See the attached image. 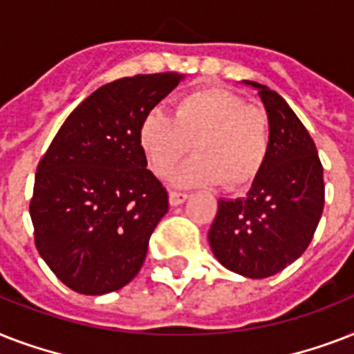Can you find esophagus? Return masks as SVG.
Instances as JSON below:
<instances>
[{"mask_svg":"<svg viewBox=\"0 0 354 354\" xmlns=\"http://www.w3.org/2000/svg\"><path fill=\"white\" fill-rule=\"evenodd\" d=\"M187 196L189 194L182 193V191H171V193H169V202H171V205H180L187 200Z\"/></svg>","mask_w":354,"mask_h":354,"instance_id":"esophagus-1","label":"esophagus"}]
</instances>
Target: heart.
I'll return each instance as SVG.
<instances>
[{"mask_svg":"<svg viewBox=\"0 0 354 354\" xmlns=\"http://www.w3.org/2000/svg\"><path fill=\"white\" fill-rule=\"evenodd\" d=\"M139 149L156 176H169L183 156H196L176 172L180 185L218 183L246 187L257 180L270 154V119L261 106L248 104L235 91L204 86L183 93L174 113L154 108L145 113Z\"/></svg>","mask_w":354,"mask_h":354,"instance_id":"1","label":"heart"}]
</instances>
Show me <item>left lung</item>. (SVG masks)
I'll list each match as a JSON object with an SVG mask.
<instances>
[{
    "instance_id": "8db88e82",
    "label": "left lung",
    "mask_w": 354,
    "mask_h": 354,
    "mask_svg": "<svg viewBox=\"0 0 354 354\" xmlns=\"http://www.w3.org/2000/svg\"><path fill=\"white\" fill-rule=\"evenodd\" d=\"M270 119V154L244 198L221 200L209 230L227 270L263 279L292 264L313 241L324 213V167L310 133L285 99L259 82Z\"/></svg>"
}]
</instances>
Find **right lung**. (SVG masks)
<instances>
[{
  "instance_id": "add662e5",
  "label": "right lung",
  "mask_w": 354,
  "mask_h": 354,
  "mask_svg": "<svg viewBox=\"0 0 354 354\" xmlns=\"http://www.w3.org/2000/svg\"><path fill=\"white\" fill-rule=\"evenodd\" d=\"M182 73L133 75L93 91L64 121L36 169L35 244L71 290L101 296L138 275L169 211L163 183L139 149L141 119Z\"/></svg>"
}]
</instances>
